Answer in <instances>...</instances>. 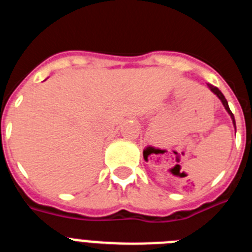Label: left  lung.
Listing matches in <instances>:
<instances>
[{"mask_svg": "<svg viewBox=\"0 0 252 252\" xmlns=\"http://www.w3.org/2000/svg\"><path fill=\"white\" fill-rule=\"evenodd\" d=\"M207 87H208L209 90L212 91L213 93H215L216 95H217L218 98L221 99V102H222V104H223L224 106V108H226V111L227 112H228V115L231 116V119H232V122H233V126H235V128H236V122H235V117H233V113L231 112V110H230V107H228V103H227V101H226V98H224V95L222 94V92L220 90H218L217 87H215V86H212V84H209V83H207Z\"/></svg>", "mask_w": 252, "mask_h": 252, "instance_id": "1", "label": "left lung"}]
</instances>
